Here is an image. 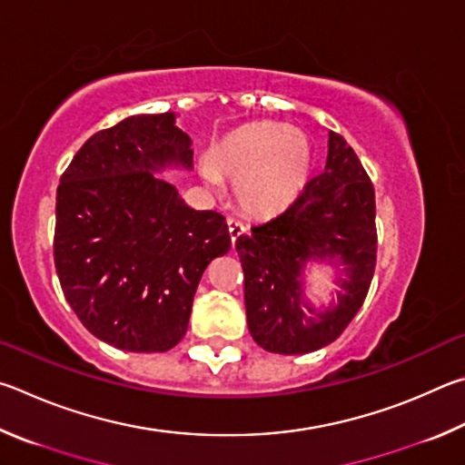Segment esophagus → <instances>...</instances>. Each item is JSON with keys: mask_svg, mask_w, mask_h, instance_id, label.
<instances>
[{"mask_svg": "<svg viewBox=\"0 0 465 465\" xmlns=\"http://www.w3.org/2000/svg\"><path fill=\"white\" fill-rule=\"evenodd\" d=\"M226 224H228V232H231V241H232V245H234V241H237L239 237H242L247 228H245V224H242L241 220H237V218H228Z\"/></svg>", "mask_w": 465, "mask_h": 465, "instance_id": "esophagus-1", "label": "esophagus"}]
</instances>
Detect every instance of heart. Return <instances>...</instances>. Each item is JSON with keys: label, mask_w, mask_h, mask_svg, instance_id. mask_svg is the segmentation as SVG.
Segmentation results:
<instances>
[{"label": "heart", "mask_w": 465, "mask_h": 465, "mask_svg": "<svg viewBox=\"0 0 465 465\" xmlns=\"http://www.w3.org/2000/svg\"><path fill=\"white\" fill-rule=\"evenodd\" d=\"M312 149L308 136L278 122H249L212 146L200 173L210 185L237 182L242 212L273 218L286 212L311 179Z\"/></svg>", "instance_id": "b5f03b06"}]
</instances>
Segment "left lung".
Here are the masks:
<instances>
[{
  "mask_svg": "<svg viewBox=\"0 0 465 465\" xmlns=\"http://www.w3.org/2000/svg\"><path fill=\"white\" fill-rule=\"evenodd\" d=\"M245 273L249 332L265 351L302 355L329 345L360 311L376 270V193L355 151L329 133L322 173L265 224L234 242ZM308 261L344 265L338 304L316 312L303 300Z\"/></svg>",
  "mask_w": 465,
  "mask_h": 465,
  "instance_id": "left-lung-1",
  "label": "left lung"
}]
</instances>
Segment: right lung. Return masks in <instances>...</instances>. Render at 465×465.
<instances>
[{
    "label": "right lung",
    "instance_id": "right-lung-1",
    "mask_svg": "<svg viewBox=\"0 0 465 465\" xmlns=\"http://www.w3.org/2000/svg\"><path fill=\"white\" fill-rule=\"evenodd\" d=\"M192 138L175 114H136L77 151L56 190L54 267L84 327L134 353L183 339L193 294L214 257L228 253L223 214L193 210L154 173L192 169Z\"/></svg>",
    "mask_w": 465,
    "mask_h": 465
}]
</instances>
